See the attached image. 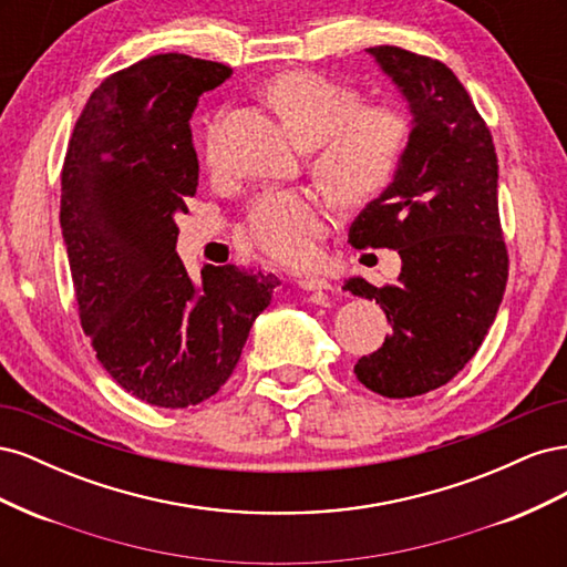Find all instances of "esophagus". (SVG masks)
<instances>
[{
	"label": "esophagus",
	"mask_w": 567,
	"mask_h": 567,
	"mask_svg": "<svg viewBox=\"0 0 567 567\" xmlns=\"http://www.w3.org/2000/svg\"><path fill=\"white\" fill-rule=\"evenodd\" d=\"M302 290H331V284L321 277H305L298 281Z\"/></svg>",
	"instance_id": "1"
}]
</instances>
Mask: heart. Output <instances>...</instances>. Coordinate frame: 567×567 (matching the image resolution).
<instances>
[{
	"instance_id": "b5f03b06",
	"label": "heart",
	"mask_w": 567,
	"mask_h": 567,
	"mask_svg": "<svg viewBox=\"0 0 567 567\" xmlns=\"http://www.w3.org/2000/svg\"><path fill=\"white\" fill-rule=\"evenodd\" d=\"M265 96L302 148H312L315 175L342 198L371 196L392 179L406 144V117L390 106H359V92L317 73L274 78ZM205 163L217 169V127L205 134ZM329 227V208L312 192H277L257 200L250 241L284 265H307Z\"/></svg>"
}]
</instances>
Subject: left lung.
Returning <instances> with one entry per match:
<instances>
[{
    "label": "left lung",
    "mask_w": 567,
    "mask_h": 567,
    "mask_svg": "<svg viewBox=\"0 0 567 567\" xmlns=\"http://www.w3.org/2000/svg\"><path fill=\"white\" fill-rule=\"evenodd\" d=\"M367 54L406 101L409 142L392 182L352 221L354 248H392L402 271L392 286L346 281L375 300L392 323L381 350L362 357V385L390 400L431 392L468 364L499 310L508 279L496 179L485 120L447 65L400 47Z\"/></svg>",
    "instance_id": "8db88e82"
}]
</instances>
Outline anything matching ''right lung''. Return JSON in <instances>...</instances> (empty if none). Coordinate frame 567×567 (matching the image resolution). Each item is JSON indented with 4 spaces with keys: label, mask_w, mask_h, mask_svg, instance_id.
<instances>
[{
    "label": "right lung",
    "mask_w": 567,
    "mask_h": 567,
    "mask_svg": "<svg viewBox=\"0 0 567 567\" xmlns=\"http://www.w3.org/2000/svg\"><path fill=\"white\" fill-rule=\"evenodd\" d=\"M229 65L142 59L99 84L61 175V229L80 321L99 362L136 400L186 409L227 383L279 279L234 265L188 277L177 215L196 194L192 120Z\"/></svg>",
    "instance_id": "right-lung-1"
}]
</instances>
